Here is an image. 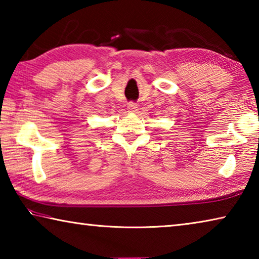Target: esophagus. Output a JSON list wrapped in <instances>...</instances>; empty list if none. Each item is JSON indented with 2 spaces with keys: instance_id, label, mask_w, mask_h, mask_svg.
I'll return each instance as SVG.
<instances>
[{
  "instance_id": "esophagus-1",
  "label": "esophagus",
  "mask_w": 259,
  "mask_h": 259,
  "mask_svg": "<svg viewBox=\"0 0 259 259\" xmlns=\"http://www.w3.org/2000/svg\"><path fill=\"white\" fill-rule=\"evenodd\" d=\"M137 104L136 103H134V102H130V103H128V109H129V112H137Z\"/></svg>"
}]
</instances>
